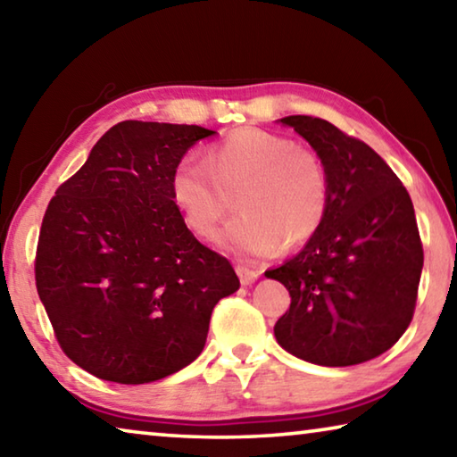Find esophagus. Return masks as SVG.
<instances>
[{"label":"esophagus","instance_id":"esophagus-1","mask_svg":"<svg viewBox=\"0 0 457 457\" xmlns=\"http://www.w3.org/2000/svg\"><path fill=\"white\" fill-rule=\"evenodd\" d=\"M236 272H237V276H239V282H242L244 286H250V284H253L258 280V272L256 270H250V268H245V266H237L236 268Z\"/></svg>","mask_w":457,"mask_h":457}]
</instances>
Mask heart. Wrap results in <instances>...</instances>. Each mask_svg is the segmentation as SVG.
<instances>
[{
	"label": "heart",
	"mask_w": 457,
	"mask_h": 457,
	"mask_svg": "<svg viewBox=\"0 0 457 457\" xmlns=\"http://www.w3.org/2000/svg\"><path fill=\"white\" fill-rule=\"evenodd\" d=\"M171 201L193 234L210 239L236 195L237 218L221 234L236 256H274L306 244L328 213L330 187L314 151L272 130L244 127L210 145L204 163L181 159L169 179Z\"/></svg>",
	"instance_id": "b5f03b06"
}]
</instances>
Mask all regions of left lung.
<instances>
[{"label": "left lung", "mask_w": 457, "mask_h": 457, "mask_svg": "<svg viewBox=\"0 0 457 457\" xmlns=\"http://www.w3.org/2000/svg\"><path fill=\"white\" fill-rule=\"evenodd\" d=\"M311 143L330 204L303 252L266 276L290 292L278 345L322 367H351L389 351L413 319L423 247L411 197L391 167L328 120L280 119Z\"/></svg>", "instance_id": "8db88e82"}]
</instances>
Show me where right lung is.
Instances as JSON below:
<instances>
[{"instance_id": "right-lung-1", "label": "right lung", "mask_w": 457, "mask_h": 457, "mask_svg": "<svg viewBox=\"0 0 457 457\" xmlns=\"http://www.w3.org/2000/svg\"><path fill=\"white\" fill-rule=\"evenodd\" d=\"M213 133L122 120L48 204L36 288L60 349L90 375L141 385L177 373L204 351L213 306L239 288L169 189L183 154Z\"/></svg>"}]
</instances>
